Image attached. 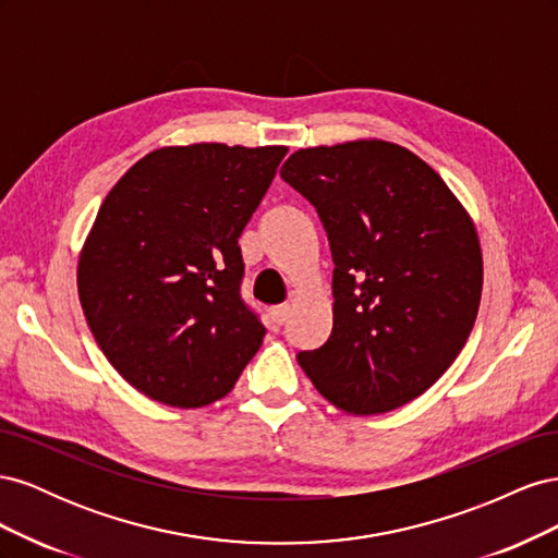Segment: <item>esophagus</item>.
Wrapping results in <instances>:
<instances>
[{
  "instance_id": "1",
  "label": "esophagus",
  "mask_w": 558,
  "mask_h": 558,
  "mask_svg": "<svg viewBox=\"0 0 558 558\" xmlns=\"http://www.w3.org/2000/svg\"><path fill=\"white\" fill-rule=\"evenodd\" d=\"M289 314H291V305H277V307L269 310V318H272L275 326H283L286 318H289Z\"/></svg>"
}]
</instances>
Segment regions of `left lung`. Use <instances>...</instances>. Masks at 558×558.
<instances>
[{
	"instance_id": "obj_1",
	"label": "left lung",
	"mask_w": 558,
	"mask_h": 558,
	"mask_svg": "<svg viewBox=\"0 0 558 558\" xmlns=\"http://www.w3.org/2000/svg\"><path fill=\"white\" fill-rule=\"evenodd\" d=\"M281 179L316 207L332 251V332L298 363L335 408L369 416L440 379L475 326L484 263L449 185L384 140L300 148Z\"/></svg>"
}]
</instances>
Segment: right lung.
Returning <instances> with one entry per match:
<instances>
[{
	"label": "right lung",
	"instance_id": "add662e5",
	"mask_svg": "<svg viewBox=\"0 0 558 558\" xmlns=\"http://www.w3.org/2000/svg\"><path fill=\"white\" fill-rule=\"evenodd\" d=\"M286 146L150 150L118 179L83 242L76 286L107 361L172 408L232 391L265 328L240 298V234Z\"/></svg>",
	"mask_w": 558,
	"mask_h": 558
}]
</instances>
